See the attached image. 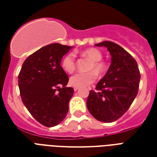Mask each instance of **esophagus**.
<instances>
[{"label":"esophagus","instance_id":"34e87169","mask_svg":"<svg viewBox=\"0 0 157 157\" xmlns=\"http://www.w3.org/2000/svg\"><path fill=\"white\" fill-rule=\"evenodd\" d=\"M78 89H79V87H74V91L75 92V91H77Z\"/></svg>","mask_w":157,"mask_h":157}]
</instances>
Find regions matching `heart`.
<instances>
[{"label":"heart","mask_w":157,"mask_h":157,"mask_svg":"<svg viewBox=\"0 0 157 157\" xmlns=\"http://www.w3.org/2000/svg\"><path fill=\"white\" fill-rule=\"evenodd\" d=\"M83 57L92 60L88 67L90 71L86 73H77L70 79V84L75 87H85L95 82L98 78V73L103 74L107 71V65L102 61V54L95 48H86L81 53ZM61 66L65 71L73 73L75 70V58L73 54H68L62 59Z\"/></svg>","instance_id":"heart-1"}]
</instances>
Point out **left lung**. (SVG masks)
Returning a JSON list of instances; mask_svg holds the SVG:
<instances>
[{"label":"left lung","instance_id":"8db88e82","mask_svg":"<svg viewBox=\"0 0 157 157\" xmlns=\"http://www.w3.org/2000/svg\"><path fill=\"white\" fill-rule=\"evenodd\" d=\"M96 46L108 48L111 65L96 86L97 91H90L86 107L97 120L112 123L124 115L135 100L140 74L136 60L121 46L110 41Z\"/></svg>","mask_w":157,"mask_h":157}]
</instances>
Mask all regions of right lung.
I'll list each match as a JSON object with an SVG mask.
<instances>
[{
  "label": "right lung",
  "instance_id": "obj_1",
  "mask_svg": "<svg viewBox=\"0 0 157 157\" xmlns=\"http://www.w3.org/2000/svg\"><path fill=\"white\" fill-rule=\"evenodd\" d=\"M71 48L51 44L29 55L18 75L22 101L31 115L46 127L64 120L74 89L66 87L68 75L60 66L61 59Z\"/></svg>",
  "mask_w": 157,
  "mask_h": 157
}]
</instances>
